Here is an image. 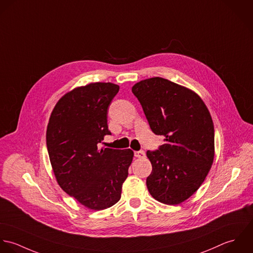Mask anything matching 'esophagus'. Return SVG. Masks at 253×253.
Returning a JSON list of instances; mask_svg holds the SVG:
<instances>
[{
  "label": "esophagus",
  "instance_id": "esophagus-1",
  "mask_svg": "<svg viewBox=\"0 0 253 253\" xmlns=\"http://www.w3.org/2000/svg\"><path fill=\"white\" fill-rule=\"evenodd\" d=\"M134 155L135 157H138V158H144L146 153L144 151H137V152H134Z\"/></svg>",
  "mask_w": 253,
  "mask_h": 253
}]
</instances>
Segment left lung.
<instances>
[{
  "label": "left lung",
  "instance_id": "left-lung-1",
  "mask_svg": "<svg viewBox=\"0 0 253 253\" xmlns=\"http://www.w3.org/2000/svg\"><path fill=\"white\" fill-rule=\"evenodd\" d=\"M132 92L152 132L165 137L164 145L147 152L152 165L148 190L158 202L179 204L197 192L211 168V115L196 93L161 77L135 84Z\"/></svg>",
  "mask_w": 253,
  "mask_h": 253
}]
</instances>
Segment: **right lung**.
<instances>
[{"label":"right lung","mask_w":253,"mask_h":253,"mask_svg":"<svg viewBox=\"0 0 253 253\" xmlns=\"http://www.w3.org/2000/svg\"><path fill=\"white\" fill-rule=\"evenodd\" d=\"M119 86L92 83L74 89L55 104L47 128V149L60 188L84 206L102 210L121 198L134 152L99 149L111 135L107 110Z\"/></svg>","instance_id":"add662e5"}]
</instances>
